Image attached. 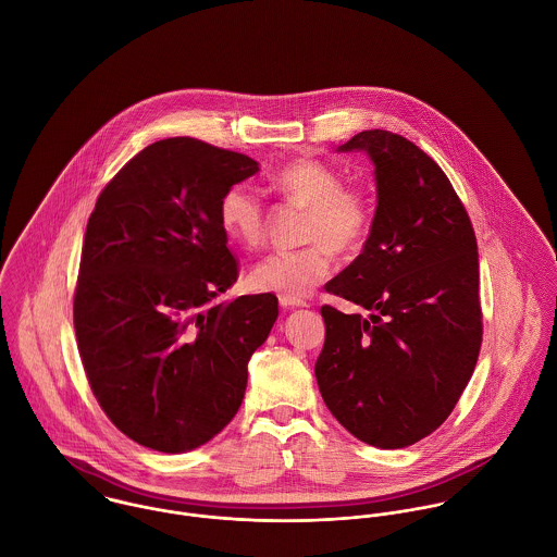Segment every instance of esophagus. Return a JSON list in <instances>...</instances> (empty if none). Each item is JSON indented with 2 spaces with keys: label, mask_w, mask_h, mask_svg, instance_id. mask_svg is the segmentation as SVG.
I'll use <instances>...</instances> for the list:
<instances>
[{
  "label": "esophagus",
  "mask_w": 557,
  "mask_h": 557,
  "mask_svg": "<svg viewBox=\"0 0 557 557\" xmlns=\"http://www.w3.org/2000/svg\"><path fill=\"white\" fill-rule=\"evenodd\" d=\"M278 302H281L283 309H302V307H307V302L292 300V298H278Z\"/></svg>",
  "instance_id": "esophagus-1"
}]
</instances>
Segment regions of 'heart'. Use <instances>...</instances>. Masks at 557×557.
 <instances>
[{
	"mask_svg": "<svg viewBox=\"0 0 557 557\" xmlns=\"http://www.w3.org/2000/svg\"><path fill=\"white\" fill-rule=\"evenodd\" d=\"M272 184L292 201L309 208L300 250H272L248 272V287L261 294L302 300L332 270V250L354 252L369 236L371 206L360 190L345 188L336 169L315 159H296L283 164ZM219 225L239 246H257L263 238L265 214L259 195L234 184L219 203Z\"/></svg>",
	"mask_w": 557,
	"mask_h": 557,
	"instance_id": "heart-1",
	"label": "heart"
}]
</instances>
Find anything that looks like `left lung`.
I'll list each match as a JSON object with an SVG mask.
<instances>
[{
  "mask_svg": "<svg viewBox=\"0 0 557 557\" xmlns=\"http://www.w3.org/2000/svg\"><path fill=\"white\" fill-rule=\"evenodd\" d=\"M338 152L371 159L377 208L362 252L325 289L367 315L321 307L315 377L354 437L395 450L433 433L474 373L476 236L446 173L405 137L362 131Z\"/></svg>",
  "mask_w": 557,
  "mask_h": 557,
  "instance_id": "obj_1",
  "label": "left lung"
}]
</instances>
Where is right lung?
Returning <instances> with one entry per match:
<instances>
[{
  "label": "right lung",
  "instance_id": "add662e5",
  "mask_svg": "<svg viewBox=\"0 0 557 557\" xmlns=\"http://www.w3.org/2000/svg\"><path fill=\"white\" fill-rule=\"evenodd\" d=\"M257 171L238 152L162 139L117 171L87 221L81 362L109 420L146 448L188 453L221 433L278 318L272 294L214 302L238 278L219 203Z\"/></svg>",
  "mask_w": 557,
  "mask_h": 557
}]
</instances>
